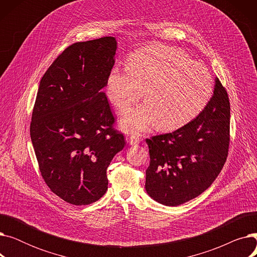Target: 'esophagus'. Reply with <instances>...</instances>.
I'll return each instance as SVG.
<instances>
[{
  "label": "esophagus",
  "instance_id": "obj_1",
  "mask_svg": "<svg viewBox=\"0 0 257 257\" xmlns=\"http://www.w3.org/2000/svg\"><path fill=\"white\" fill-rule=\"evenodd\" d=\"M126 141H127V143L129 145L136 146V145H138L140 143V138H139V136H136V134H131V136H128L126 138Z\"/></svg>",
  "mask_w": 257,
  "mask_h": 257
}]
</instances>
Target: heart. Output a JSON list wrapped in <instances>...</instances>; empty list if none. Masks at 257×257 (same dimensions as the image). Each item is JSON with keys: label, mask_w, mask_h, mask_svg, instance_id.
<instances>
[{"label": "heart", "mask_w": 257, "mask_h": 257, "mask_svg": "<svg viewBox=\"0 0 257 257\" xmlns=\"http://www.w3.org/2000/svg\"><path fill=\"white\" fill-rule=\"evenodd\" d=\"M207 67L176 48L152 46L132 54L126 67L114 66L107 77L106 93L119 111H126L120 127L127 132L147 130L158 120L161 129L178 128L195 117L212 92Z\"/></svg>", "instance_id": "heart-1"}]
</instances>
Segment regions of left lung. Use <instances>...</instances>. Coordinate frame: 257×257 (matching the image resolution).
Masks as SVG:
<instances>
[{
	"instance_id": "left-lung-1",
	"label": "left lung",
	"mask_w": 257,
	"mask_h": 257,
	"mask_svg": "<svg viewBox=\"0 0 257 257\" xmlns=\"http://www.w3.org/2000/svg\"><path fill=\"white\" fill-rule=\"evenodd\" d=\"M230 104L218 78L213 94L199 115L172 133L147 139L150 166L146 192L166 206L185 203L212 184L226 161Z\"/></svg>"
}]
</instances>
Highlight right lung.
Returning a JSON list of instances; mask_svg holds the SVG:
<instances>
[{
  "label": "right lung",
  "mask_w": 257,
  "mask_h": 257,
  "mask_svg": "<svg viewBox=\"0 0 257 257\" xmlns=\"http://www.w3.org/2000/svg\"><path fill=\"white\" fill-rule=\"evenodd\" d=\"M117 43L106 36L66 48L40 80L30 136L50 190L73 205L107 191L106 171L126 143L105 93Z\"/></svg>",
  "instance_id": "1"
}]
</instances>
